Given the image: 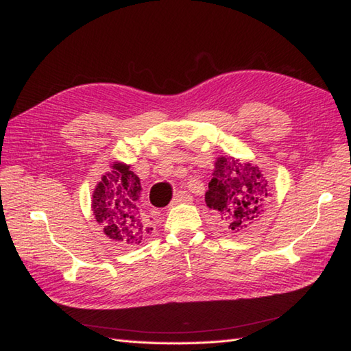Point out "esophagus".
I'll list each match as a JSON object with an SVG mask.
<instances>
[{
  "instance_id": "obj_1",
  "label": "esophagus",
  "mask_w": 351,
  "mask_h": 351,
  "mask_svg": "<svg viewBox=\"0 0 351 351\" xmlns=\"http://www.w3.org/2000/svg\"><path fill=\"white\" fill-rule=\"evenodd\" d=\"M190 199V195L187 191H178L173 200H171V205H176V204H181V202H187Z\"/></svg>"
}]
</instances>
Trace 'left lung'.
Instances as JSON below:
<instances>
[{
	"label": "left lung",
	"mask_w": 351,
	"mask_h": 351,
	"mask_svg": "<svg viewBox=\"0 0 351 351\" xmlns=\"http://www.w3.org/2000/svg\"><path fill=\"white\" fill-rule=\"evenodd\" d=\"M213 176L205 202L220 214L229 230L240 232L263 217L270 185L259 167L221 156L215 161Z\"/></svg>",
	"instance_id": "obj_1"
}]
</instances>
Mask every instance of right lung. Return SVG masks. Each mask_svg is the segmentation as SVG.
<instances>
[{
  "mask_svg": "<svg viewBox=\"0 0 351 351\" xmlns=\"http://www.w3.org/2000/svg\"><path fill=\"white\" fill-rule=\"evenodd\" d=\"M141 184L125 164H113L93 193V214L104 232L121 244H140L151 232L140 211Z\"/></svg>",
  "mask_w": 351,
  "mask_h": 351,
  "instance_id": "right-lung-1",
  "label": "right lung"
}]
</instances>
